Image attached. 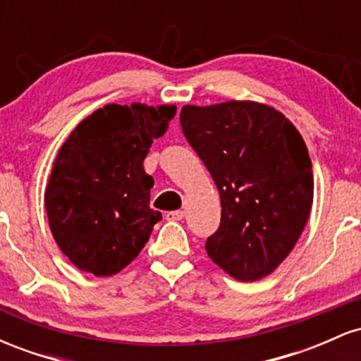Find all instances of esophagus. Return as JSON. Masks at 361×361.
Returning <instances> with one entry per match:
<instances>
[{"label":"esophagus","instance_id":"1","mask_svg":"<svg viewBox=\"0 0 361 361\" xmlns=\"http://www.w3.org/2000/svg\"><path fill=\"white\" fill-rule=\"evenodd\" d=\"M185 217L183 210H171L166 214V221H181Z\"/></svg>","mask_w":361,"mask_h":361}]
</instances>
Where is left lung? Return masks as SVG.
<instances>
[{"instance_id":"8db88e82","label":"left lung","mask_w":361,"mask_h":361,"mask_svg":"<svg viewBox=\"0 0 361 361\" xmlns=\"http://www.w3.org/2000/svg\"><path fill=\"white\" fill-rule=\"evenodd\" d=\"M180 122L221 195V226L207 239V255L235 280L270 275L312 207V164L299 130L256 102L185 105Z\"/></svg>"}]
</instances>
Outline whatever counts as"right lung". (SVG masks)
<instances>
[{
  "label": "right lung",
  "instance_id": "add662e5",
  "mask_svg": "<svg viewBox=\"0 0 361 361\" xmlns=\"http://www.w3.org/2000/svg\"><path fill=\"white\" fill-rule=\"evenodd\" d=\"M175 114V105L111 103L62 144L45 210L57 246L80 270L115 275L146 246L161 212L149 207L154 180L142 163Z\"/></svg>",
  "mask_w": 361,
  "mask_h": 361
}]
</instances>
